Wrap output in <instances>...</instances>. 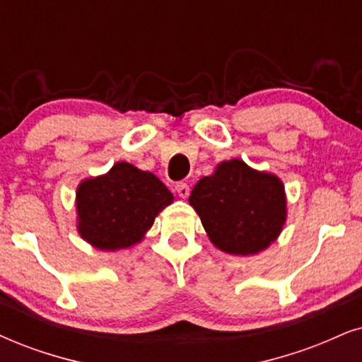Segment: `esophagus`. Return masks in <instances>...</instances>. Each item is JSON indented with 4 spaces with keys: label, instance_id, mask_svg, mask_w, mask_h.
Here are the masks:
<instances>
[{
    "label": "esophagus",
    "instance_id": "esophagus-1",
    "mask_svg": "<svg viewBox=\"0 0 362 362\" xmlns=\"http://www.w3.org/2000/svg\"><path fill=\"white\" fill-rule=\"evenodd\" d=\"M175 190H177V194L182 197V199H185V197H189V194H190L189 185H187L185 182H178V184L175 185Z\"/></svg>",
    "mask_w": 362,
    "mask_h": 362
}]
</instances>
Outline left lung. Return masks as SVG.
Listing matches in <instances>:
<instances>
[{
  "label": "left lung",
  "mask_w": 362,
  "mask_h": 362,
  "mask_svg": "<svg viewBox=\"0 0 362 362\" xmlns=\"http://www.w3.org/2000/svg\"><path fill=\"white\" fill-rule=\"evenodd\" d=\"M218 249L235 255L264 250L286 222V195L276 175L255 172L242 160L222 162L189 197Z\"/></svg>",
  "instance_id": "1"
}]
</instances>
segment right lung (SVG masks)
<instances>
[{
	"label": "right lung",
	"mask_w": 362,
	"mask_h": 362,
	"mask_svg": "<svg viewBox=\"0 0 362 362\" xmlns=\"http://www.w3.org/2000/svg\"><path fill=\"white\" fill-rule=\"evenodd\" d=\"M172 200V192L153 173L118 162L107 175L90 178L78 187V232L100 250L130 247Z\"/></svg>",
	"instance_id": "obj_1"
}]
</instances>
